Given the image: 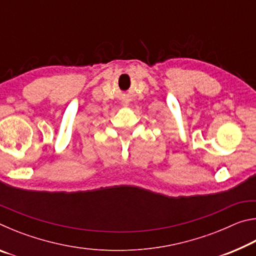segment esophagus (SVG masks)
Wrapping results in <instances>:
<instances>
[{
  "instance_id": "1",
  "label": "esophagus",
  "mask_w": 256,
  "mask_h": 256,
  "mask_svg": "<svg viewBox=\"0 0 256 256\" xmlns=\"http://www.w3.org/2000/svg\"><path fill=\"white\" fill-rule=\"evenodd\" d=\"M125 106H128V105H125Z\"/></svg>"
}]
</instances>
